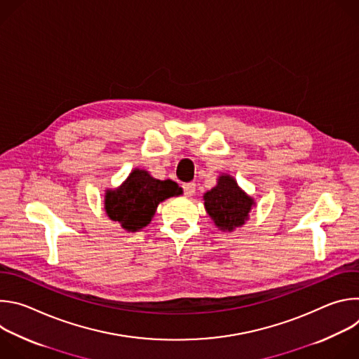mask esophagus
<instances>
[{
	"label": "esophagus",
	"instance_id": "esophagus-1",
	"mask_svg": "<svg viewBox=\"0 0 359 359\" xmlns=\"http://www.w3.org/2000/svg\"><path fill=\"white\" fill-rule=\"evenodd\" d=\"M183 190H184V194H186L187 197L193 196L194 191H196V183H193V182L184 183V184H183Z\"/></svg>",
	"mask_w": 359,
	"mask_h": 359
}]
</instances>
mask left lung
<instances>
[{"mask_svg":"<svg viewBox=\"0 0 359 359\" xmlns=\"http://www.w3.org/2000/svg\"><path fill=\"white\" fill-rule=\"evenodd\" d=\"M204 209L222 231L231 233L248 220V213L254 206V198L240 189L236 179L222 175L217 184L204 193Z\"/></svg>","mask_w":359,"mask_h":359,"instance_id":"obj_1","label":"left lung"}]
</instances>
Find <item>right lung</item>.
I'll return each mask as SVG.
<instances>
[{
  "instance_id": "obj_1",
  "label": "right lung",
  "mask_w": 359,
  "mask_h": 359,
  "mask_svg": "<svg viewBox=\"0 0 359 359\" xmlns=\"http://www.w3.org/2000/svg\"><path fill=\"white\" fill-rule=\"evenodd\" d=\"M182 194V187L173 180H158L149 172L135 169L115 190L105 193V212L128 231L146 227L155 216L159 203Z\"/></svg>"
}]
</instances>
